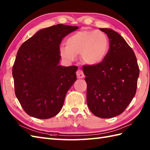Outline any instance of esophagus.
<instances>
[{
    "instance_id": "obj_1",
    "label": "esophagus",
    "mask_w": 150,
    "mask_h": 150,
    "mask_svg": "<svg viewBox=\"0 0 150 150\" xmlns=\"http://www.w3.org/2000/svg\"><path fill=\"white\" fill-rule=\"evenodd\" d=\"M76 74H77V77L78 79H83L84 77V75L83 71L81 69H79L76 72Z\"/></svg>"
}]
</instances>
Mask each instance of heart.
Segmentation results:
<instances>
[{
  "label": "heart",
  "mask_w": 150,
  "mask_h": 150,
  "mask_svg": "<svg viewBox=\"0 0 150 150\" xmlns=\"http://www.w3.org/2000/svg\"><path fill=\"white\" fill-rule=\"evenodd\" d=\"M110 46L109 39L103 31L83 30L69 37L66 46H60L59 53L66 62H73L80 54L85 64L97 66L106 59Z\"/></svg>",
  "instance_id": "1"
}]
</instances>
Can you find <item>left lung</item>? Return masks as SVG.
I'll return each mask as SVG.
<instances>
[{
    "label": "left lung",
    "mask_w": 150,
    "mask_h": 150,
    "mask_svg": "<svg viewBox=\"0 0 150 150\" xmlns=\"http://www.w3.org/2000/svg\"><path fill=\"white\" fill-rule=\"evenodd\" d=\"M110 40L109 53L97 66L83 67L87 104L91 112L103 119L122 113L136 93L139 68L133 50L124 38L108 28H100Z\"/></svg>",
    "instance_id": "left-lung-1"
}]
</instances>
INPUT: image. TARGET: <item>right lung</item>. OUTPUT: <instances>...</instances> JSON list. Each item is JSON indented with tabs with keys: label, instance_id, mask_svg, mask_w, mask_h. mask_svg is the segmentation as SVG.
Here are the masks:
<instances>
[{
	"label": "right lung",
	"instance_id": "obj_1",
	"mask_svg": "<svg viewBox=\"0 0 150 150\" xmlns=\"http://www.w3.org/2000/svg\"><path fill=\"white\" fill-rule=\"evenodd\" d=\"M78 28L62 24L44 28L18 49L12 69L15 93L30 116L50 119L61 110L67 92L77 80L78 67L59 65L60 44Z\"/></svg>",
	"mask_w": 150,
	"mask_h": 150
}]
</instances>
